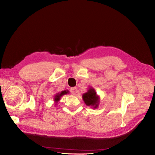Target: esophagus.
<instances>
[{"label":"esophagus","mask_w":155,"mask_h":155,"mask_svg":"<svg viewBox=\"0 0 155 155\" xmlns=\"http://www.w3.org/2000/svg\"><path fill=\"white\" fill-rule=\"evenodd\" d=\"M71 93L73 94H76L77 92V87H72L71 89Z\"/></svg>","instance_id":"1"}]
</instances>
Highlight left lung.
Segmentation results:
<instances>
[{
	"mask_svg": "<svg viewBox=\"0 0 155 155\" xmlns=\"http://www.w3.org/2000/svg\"><path fill=\"white\" fill-rule=\"evenodd\" d=\"M82 98L86 106H91L93 109H97L98 107L101 99L92 87H89L87 91L82 94Z\"/></svg>",
	"mask_w": 155,
	"mask_h": 155,
	"instance_id": "1",
	"label": "left lung"
}]
</instances>
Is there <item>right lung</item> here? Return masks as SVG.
<instances>
[{"instance_id":"add662e5","label":"right lung","mask_w":155,"mask_h":155,"mask_svg":"<svg viewBox=\"0 0 155 155\" xmlns=\"http://www.w3.org/2000/svg\"><path fill=\"white\" fill-rule=\"evenodd\" d=\"M69 93V92L68 90H64V91H62L61 92L57 93L54 96V104H55L54 106H56V105L58 103V102L61 101V98L63 95L68 94Z\"/></svg>"}]
</instances>
